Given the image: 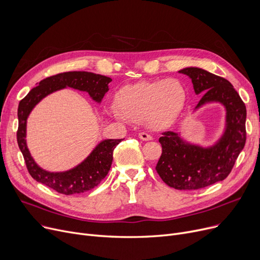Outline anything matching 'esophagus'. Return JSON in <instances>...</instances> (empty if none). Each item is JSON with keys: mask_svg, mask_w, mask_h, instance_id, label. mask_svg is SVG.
<instances>
[{"mask_svg": "<svg viewBox=\"0 0 260 260\" xmlns=\"http://www.w3.org/2000/svg\"><path fill=\"white\" fill-rule=\"evenodd\" d=\"M138 136H139L140 139H142V140H144V141H151V140H153L152 136L146 134V133H139Z\"/></svg>", "mask_w": 260, "mask_h": 260, "instance_id": "1", "label": "esophagus"}]
</instances>
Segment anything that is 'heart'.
<instances>
[{
	"instance_id": "heart-1",
	"label": "heart",
	"mask_w": 260,
	"mask_h": 260,
	"mask_svg": "<svg viewBox=\"0 0 260 260\" xmlns=\"http://www.w3.org/2000/svg\"><path fill=\"white\" fill-rule=\"evenodd\" d=\"M186 101V87L178 79L141 81L117 91V109H112V114L118 119H143L148 128L165 129L178 121Z\"/></svg>"
}]
</instances>
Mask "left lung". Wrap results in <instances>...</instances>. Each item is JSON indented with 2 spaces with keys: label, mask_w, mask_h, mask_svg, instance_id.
<instances>
[{
  "label": "left lung",
  "mask_w": 260,
  "mask_h": 260,
  "mask_svg": "<svg viewBox=\"0 0 260 260\" xmlns=\"http://www.w3.org/2000/svg\"><path fill=\"white\" fill-rule=\"evenodd\" d=\"M192 80L196 94H203L196 109L211 102L225 108V128L215 144L203 147L185 142L174 132L163 133L162 154L156 166L160 178L176 189H198L225 179L247 139V108L230 82L198 67L179 71Z\"/></svg>",
  "instance_id": "8db88e82"
}]
</instances>
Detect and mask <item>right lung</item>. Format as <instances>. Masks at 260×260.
<instances>
[{
    "instance_id": "right-lung-1",
    "label": "right lung",
    "mask_w": 260,
    "mask_h": 260,
    "mask_svg": "<svg viewBox=\"0 0 260 260\" xmlns=\"http://www.w3.org/2000/svg\"><path fill=\"white\" fill-rule=\"evenodd\" d=\"M111 78L88 72H68L54 75L42 80L26 97L20 101L18 108L19 127L17 132L18 145L23 154L26 168L30 176L40 183H43L56 192L64 195H74L87 192L97 186L108 174L113 162L115 147L123 139H106L94 147L90 155L74 169L51 173L41 169L35 162L26 144V122L32 108L49 93L72 87L86 91L92 100L100 103L108 91Z\"/></svg>"
}]
</instances>
